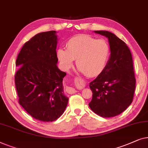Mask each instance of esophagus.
Listing matches in <instances>:
<instances>
[{
	"label": "esophagus",
	"instance_id": "obj_1",
	"mask_svg": "<svg viewBox=\"0 0 148 148\" xmlns=\"http://www.w3.org/2000/svg\"><path fill=\"white\" fill-rule=\"evenodd\" d=\"M76 79H78V80H80V79L77 78ZM67 92L69 93V94H74L75 92H76V90L74 88H72V87H68L67 88Z\"/></svg>",
	"mask_w": 148,
	"mask_h": 148
}]
</instances>
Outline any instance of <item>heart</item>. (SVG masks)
Here are the masks:
<instances>
[{"instance_id":"b5f03b06","label":"heart","mask_w":148,"mask_h":148,"mask_svg":"<svg viewBox=\"0 0 148 148\" xmlns=\"http://www.w3.org/2000/svg\"><path fill=\"white\" fill-rule=\"evenodd\" d=\"M110 55L107 41L86 35H76L66 43V49L59 48L57 56L64 70H68L76 60V66L88 77L99 75L105 70Z\"/></svg>"}]
</instances>
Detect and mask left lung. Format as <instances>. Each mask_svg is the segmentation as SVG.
I'll use <instances>...</instances> for the list:
<instances>
[{"mask_svg": "<svg viewBox=\"0 0 148 148\" xmlns=\"http://www.w3.org/2000/svg\"><path fill=\"white\" fill-rule=\"evenodd\" d=\"M109 39L111 56L105 70L90 83L91 110L103 117L123 113L133 101L136 89L132 56L126 43L107 31H95Z\"/></svg>", "mask_w": 148, "mask_h": 148, "instance_id": "left-lung-1", "label": "left lung"}]
</instances>
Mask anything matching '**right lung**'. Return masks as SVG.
Returning <instances> with one entry per match:
<instances>
[{"mask_svg": "<svg viewBox=\"0 0 148 148\" xmlns=\"http://www.w3.org/2000/svg\"><path fill=\"white\" fill-rule=\"evenodd\" d=\"M57 43L55 31L39 33L25 43L16 60L18 103L32 117L43 122L58 119L68 103L62 86L66 73L56 65Z\"/></svg>", "mask_w": 148, "mask_h": 148, "instance_id": "add662e5", "label": "right lung"}]
</instances>
